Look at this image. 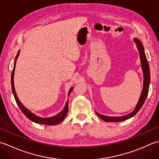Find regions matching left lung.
Segmentation results:
<instances>
[{"mask_svg":"<svg viewBox=\"0 0 159 159\" xmlns=\"http://www.w3.org/2000/svg\"><path fill=\"white\" fill-rule=\"evenodd\" d=\"M134 41L136 43V48H137L138 51L139 52V57L140 59H141V65L143 71V89L141 96H140L139 100L137 102V104L136 105L134 110L131 113L127 114L125 116H108L100 114L98 113L97 111H96V114H97V116L102 120L106 121V122H120V121L125 120L133 117L140 110V109L142 107L146 98H147L149 91V86H150V67H149L148 61L145 54L143 45L141 40L138 38H134Z\"/></svg>","mask_w":159,"mask_h":159,"instance_id":"obj_1","label":"left lung"}]
</instances>
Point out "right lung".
I'll use <instances>...</instances> for the list:
<instances>
[{
    "label": "right lung",
    "instance_id": "obj_1",
    "mask_svg": "<svg viewBox=\"0 0 159 159\" xmlns=\"http://www.w3.org/2000/svg\"><path fill=\"white\" fill-rule=\"evenodd\" d=\"M20 54V50H18V53H17V55L16 57L15 58V60H14V68H13V70H12V72H11V89H12V92H13V94L14 96V98L16 100V103L18 104V107H20V110L22 111V112H23L25 115V116L27 117L28 119L30 120H31L34 123H39V124H43V125H58V124L61 123L62 121H63L65 116H66V115L68 112V101L66 102V103H65V107H63V110H62L61 112H59L58 114H57V115H55V116H53L51 117H48V118H43V117H40L37 116L35 114L32 113V111H30L28 109H27L24 106V105L22 104V102L19 101V99H18L17 94H16V92L15 91V88H14V71H15V67H16V61L18 58V56H19ZM74 88V87H72L70 89L69 92H68V96H70L71 92L72 91V89Z\"/></svg>",
    "mask_w": 159,
    "mask_h": 159
}]
</instances>
